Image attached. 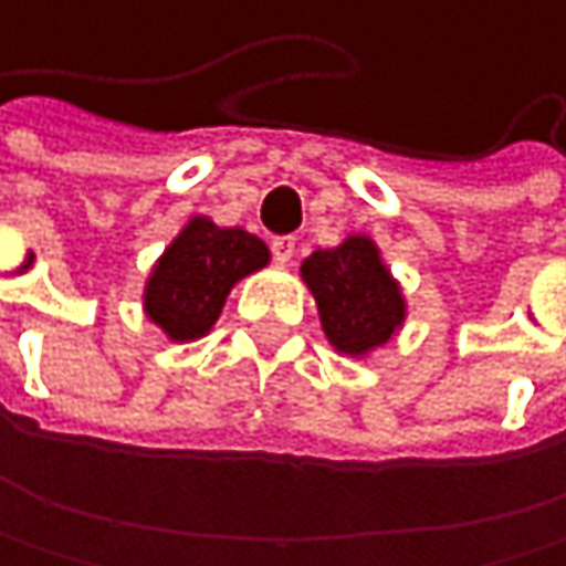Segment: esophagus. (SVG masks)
<instances>
[{
	"instance_id": "esophagus-1",
	"label": "esophagus",
	"mask_w": 566,
	"mask_h": 566,
	"mask_svg": "<svg viewBox=\"0 0 566 566\" xmlns=\"http://www.w3.org/2000/svg\"><path fill=\"white\" fill-rule=\"evenodd\" d=\"M271 254L277 264H289L295 258V237H274L271 241Z\"/></svg>"
}]
</instances>
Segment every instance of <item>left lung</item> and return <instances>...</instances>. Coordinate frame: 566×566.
Returning <instances> with one entry per match:
<instances>
[{
	"instance_id": "8db88e82",
	"label": "left lung",
	"mask_w": 566,
	"mask_h": 566,
	"mask_svg": "<svg viewBox=\"0 0 566 566\" xmlns=\"http://www.w3.org/2000/svg\"><path fill=\"white\" fill-rule=\"evenodd\" d=\"M302 277L318 305L322 329L339 353L363 356L384 346L403 322V298L369 237H349L333 251H315Z\"/></svg>"
}]
</instances>
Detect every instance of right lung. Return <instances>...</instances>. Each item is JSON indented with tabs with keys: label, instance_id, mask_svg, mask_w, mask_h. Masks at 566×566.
<instances>
[{
	"label": "right lung",
	"instance_id": "1",
	"mask_svg": "<svg viewBox=\"0 0 566 566\" xmlns=\"http://www.w3.org/2000/svg\"><path fill=\"white\" fill-rule=\"evenodd\" d=\"M268 264V248L241 227H217L207 217L169 244L145 289V312L176 343L210 333L233 281Z\"/></svg>",
	"mask_w": 566,
	"mask_h": 566
}]
</instances>
